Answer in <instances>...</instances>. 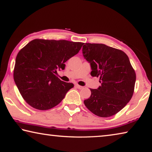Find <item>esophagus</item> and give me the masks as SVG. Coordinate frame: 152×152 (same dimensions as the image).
<instances>
[{
  "label": "esophagus",
  "instance_id": "obj_1",
  "mask_svg": "<svg viewBox=\"0 0 152 152\" xmlns=\"http://www.w3.org/2000/svg\"><path fill=\"white\" fill-rule=\"evenodd\" d=\"M76 87L77 88H78V89H82V88H83V86H80V85H78V84H76Z\"/></svg>",
  "mask_w": 152,
  "mask_h": 152
}]
</instances>
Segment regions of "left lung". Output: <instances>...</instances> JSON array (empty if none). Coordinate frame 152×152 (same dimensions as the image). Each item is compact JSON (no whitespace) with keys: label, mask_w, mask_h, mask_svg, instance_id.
Returning a JSON list of instances; mask_svg holds the SVG:
<instances>
[{"label":"left lung","mask_w":152,"mask_h":152,"mask_svg":"<svg viewBox=\"0 0 152 152\" xmlns=\"http://www.w3.org/2000/svg\"><path fill=\"white\" fill-rule=\"evenodd\" d=\"M84 59L91 64V74L100 78L97 89L84 103L89 110L101 117H109L125 107L134 92L136 75L125 52L102 43H85Z\"/></svg>","instance_id":"8db88e82"}]
</instances>
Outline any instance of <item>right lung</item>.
I'll use <instances>...</instances> for the list:
<instances>
[{
	"label": "right lung",
	"mask_w": 152,
	"mask_h": 152,
	"mask_svg": "<svg viewBox=\"0 0 152 152\" xmlns=\"http://www.w3.org/2000/svg\"><path fill=\"white\" fill-rule=\"evenodd\" d=\"M84 43L66 40H32L18 53L14 80L30 106L38 110L56 107L74 87L56 74L64 70V63L79 52Z\"/></svg>",
	"instance_id": "obj_1"
}]
</instances>
